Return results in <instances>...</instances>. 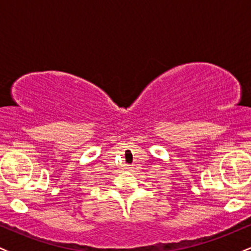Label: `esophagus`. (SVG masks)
<instances>
[{
    "label": "esophagus",
    "instance_id": "34e87169",
    "mask_svg": "<svg viewBox=\"0 0 251 251\" xmlns=\"http://www.w3.org/2000/svg\"><path fill=\"white\" fill-rule=\"evenodd\" d=\"M127 168H129V165H127Z\"/></svg>",
    "mask_w": 251,
    "mask_h": 251
}]
</instances>
